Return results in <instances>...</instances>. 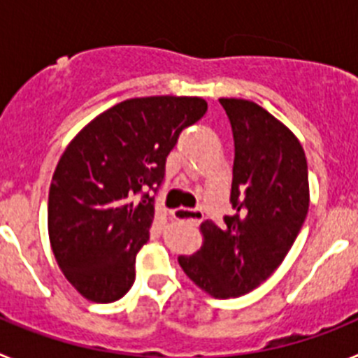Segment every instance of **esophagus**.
<instances>
[{
	"label": "esophagus",
	"mask_w": 358,
	"mask_h": 358,
	"mask_svg": "<svg viewBox=\"0 0 358 358\" xmlns=\"http://www.w3.org/2000/svg\"><path fill=\"white\" fill-rule=\"evenodd\" d=\"M172 217L176 220H181V222H188L192 226H197V224L202 222L204 218V213L201 210H189V208H177V210L172 211Z\"/></svg>",
	"instance_id": "esophagus-1"
}]
</instances>
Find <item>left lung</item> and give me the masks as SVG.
<instances>
[{
  "mask_svg": "<svg viewBox=\"0 0 358 358\" xmlns=\"http://www.w3.org/2000/svg\"><path fill=\"white\" fill-rule=\"evenodd\" d=\"M235 138L224 226L201 224L202 245L179 256L186 276L218 299L251 292L285 260L308 213L305 150L292 131L251 100L220 98Z\"/></svg>",
  "mask_w": 358,
  "mask_h": 358,
  "instance_id": "left-lung-1",
  "label": "left lung"
}]
</instances>
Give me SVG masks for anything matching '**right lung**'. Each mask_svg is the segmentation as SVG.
Listing matches in <instances>:
<instances>
[{
	"mask_svg": "<svg viewBox=\"0 0 358 358\" xmlns=\"http://www.w3.org/2000/svg\"><path fill=\"white\" fill-rule=\"evenodd\" d=\"M201 96L123 100L78 132L53 172L48 235L66 280L93 303H113L134 283L136 255L148 240L164 163L182 129L204 116Z\"/></svg>",
	"mask_w": 358,
	"mask_h": 358,
	"instance_id": "add662e5",
	"label": "right lung"
}]
</instances>
